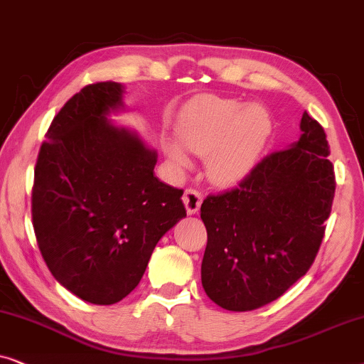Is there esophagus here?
<instances>
[{"instance_id":"esophagus-1","label":"esophagus","mask_w":364,"mask_h":364,"mask_svg":"<svg viewBox=\"0 0 364 364\" xmlns=\"http://www.w3.org/2000/svg\"><path fill=\"white\" fill-rule=\"evenodd\" d=\"M201 193L193 190V188H190V190L185 191V195H183V203H185L186 206V211L188 215H196L198 211H200V206H201Z\"/></svg>"}]
</instances>
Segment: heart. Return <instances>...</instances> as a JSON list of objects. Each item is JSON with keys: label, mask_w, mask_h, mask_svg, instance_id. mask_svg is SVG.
<instances>
[{"label": "heart", "mask_w": 364, "mask_h": 364, "mask_svg": "<svg viewBox=\"0 0 364 364\" xmlns=\"http://www.w3.org/2000/svg\"><path fill=\"white\" fill-rule=\"evenodd\" d=\"M176 136L188 151L208 156L206 171L213 183L230 186L250 173L258 161L271 133V116L258 103L201 96L181 111ZM166 154L178 168L190 166V159L176 143L166 144Z\"/></svg>", "instance_id": "b5f03b06"}]
</instances>
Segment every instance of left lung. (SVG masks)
Masks as SVG:
<instances>
[{
    "instance_id": "8db88e82",
    "label": "left lung",
    "mask_w": 364,
    "mask_h": 364,
    "mask_svg": "<svg viewBox=\"0 0 364 364\" xmlns=\"http://www.w3.org/2000/svg\"><path fill=\"white\" fill-rule=\"evenodd\" d=\"M299 129L298 141L261 159L238 188L203 201L201 283L218 306H264L316 258L336 181L321 124L304 111Z\"/></svg>"
}]
</instances>
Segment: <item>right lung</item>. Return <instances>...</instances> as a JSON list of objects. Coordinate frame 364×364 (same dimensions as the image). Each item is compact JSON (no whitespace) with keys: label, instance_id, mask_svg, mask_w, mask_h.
<instances>
[{"label":"right lung","instance_id":"obj_1","mask_svg":"<svg viewBox=\"0 0 364 364\" xmlns=\"http://www.w3.org/2000/svg\"><path fill=\"white\" fill-rule=\"evenodd\" d=\"M124 86H85L55 116L31 196L38 246L58 283L83 301L114 304L146 271L158 241L186 216L183 190L154 176L156 149L114 124Z\"/></svg>","mask_w":364,"mask_h":364}]
</instances>
